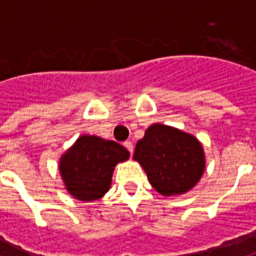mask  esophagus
<instances>
[{
    "instance_id": "esophagus-1",
    "label": "esophagus",
    "mask_w": 256,
    "mask_h": 256,
    "mask_svg": "<svg viewBox=\"0 0 256 256\" xmlns=\"http://www.w3.org/2000/svg\"><path fill=\"white\" fill-rule=\"evenodd\" d=\"M124 148H128V152H132V148H134V146H132V140H126V142H124Z\"/></svg>"
}]
</instances>
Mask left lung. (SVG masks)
Here are the masks:
<instances>
[{
	"label": "left lung",
	"mask_w": 256,
	"mask_h": 256,
	"mask_svg": "<svg viewBox=\"0 0 256 256\" xmlns=\"http://www.w3.org/2000/svg\"><path fill=\"white\" fill-rule=\"evenodd\" d=\"M134 160L162 195H179L192 188L204 171L202 144L195 136L166 124H154L136 142Z\"/></svg>",
	"instance_id": "left-lung-1"
}]
</instances>
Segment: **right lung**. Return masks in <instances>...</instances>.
Returning a JSON list of instances; mask_svg holds the SVG:
<instances>
[{
	"mask_svg": "<svg viewBox=\"0 0 256 256\" xmlns=\"http://www.w3.org/2000/svg\"><path fill=\"white\" fill-rule=\"evenodd\" d=\"M128 150L114 140L80 136L60 162L66 190L80 200L100 199L110 188L116 164L128 160Z\"/></svg>",
	"mask_w": 256,
	"mask_h": 256,
	"instance_id": "obj_1",
	"label": "right lung"
}]
</instances>
